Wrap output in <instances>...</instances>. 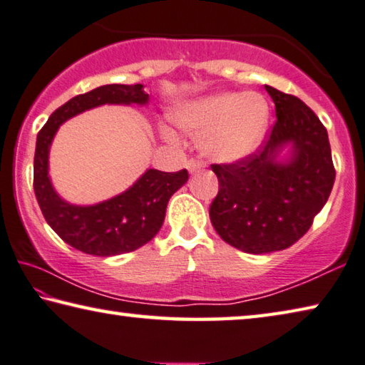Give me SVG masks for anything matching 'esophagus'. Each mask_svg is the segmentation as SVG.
<instances>
[{
    "mask_svg": "<svg viewBox=\"0 0 365 365\" xmlns=\"http://www.w3.org/2000/svg\"><path fill=\"white\" fill-rule=\"evenodd\" d=\"M186 168L190 175H194V173H199L202 168H204V165H202L199 160H189L186 163Z\"/></svg>",
    "mask_w": 365,
    "mask_h": 365,
    "instance_id": "1",
    "label": "esophagus"
}]
</instances>
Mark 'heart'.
Returning a JSON list of instances; mask_svg holds the SVG:
<instances>
[{"instance_id": "obj_1", "label": "heart", "mask_w": 365, "mask_h": 365, "mask_svg": "<svg viewBox=\"0 0 365 365\" xmlns=\"http://www.w3.org/2000/svg\"><path fill=\"white\" fill-rule=\"evenodd\" d=\"M171 118L184 133L200 135L204 157L236 163L254 155L265 140L270 103L259 92H215L176 106ZM161 133L166 139H176L168 128Z\"/></svg>"}]
</instances>
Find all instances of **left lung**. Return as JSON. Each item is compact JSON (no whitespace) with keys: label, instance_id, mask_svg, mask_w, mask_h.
<instances>
[{"label":"left lung","instance_id":"left-lung-1","mask_svg":"<svg viewBox=\"0 0 365 365\" xmlns=\"http://www.w3.org/2000/svg\"><path fill=\"white\" fill-rule=\"evenodd\" d=\"M265 91L277 111L270 137L246 160L212 165L220 182L212 225L247 254L278 252L299 241L334 184L330 142L317 115L297 97Z\"/></svg>","mask_w":365,"mask_h":365}]
</instances>
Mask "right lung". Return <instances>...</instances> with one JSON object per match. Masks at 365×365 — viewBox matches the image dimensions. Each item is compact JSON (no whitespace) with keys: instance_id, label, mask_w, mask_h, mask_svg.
I'll return each instance as SVG.
<instances>
[{"instance_id":"add662e5","label":"right lung","mask_w":365,"mask_h":365,"mask_svg":"<svg viewBox=\"0 0 365 365\" xmlns=\"http://www.w3.org/2000/svg\"><path fill=\"white\" fill-rule=\"evenodd\" d=\"M150 95L142 83H110L77 95L48 118L37 135L34 158V190L40 210L51 230L81 252L111 257L133 252L152 241L165 222L171 195L187 182V171L165 173L153 168L133 186L111 199L77 205L56 192L50 178V148L61 124L101 105L147 106Z\"/></svg>"}]
</instances>
